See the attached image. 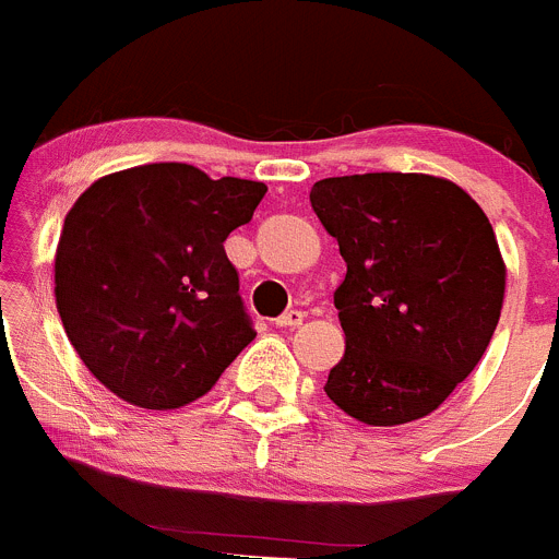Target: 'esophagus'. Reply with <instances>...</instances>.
<instances>
[{"instance_id":"34e87169","label":"esophagus","mask_w":559,"mask_h":559,"mask_svg":"<svg viewBox=\"0 0 559 559\" xmlns=\"http://www.w3.org/2000/svg\"><path fill=\"white\" fill-rule=\"evenodd\" d=\"M305 322V313L302 310H288L276 319V328H299Z\"/></svg>"}]
</instances>
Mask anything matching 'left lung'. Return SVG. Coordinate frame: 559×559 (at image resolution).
<instances>
[{
  "mask_svg": "<svg viewBox=\"0 0 559 559\" xmlns=\"http://www.w3.org/2000/svg\"><path fill=\"white\" fill-rule=\"evenodd\" d=\"M310 206L347 263L335 290L347 349L324 392L367 426L426 417L496 333L507 271L490 221L462 187L423 173L322 179Z\"/></svg>",
  "mask_w": 559,
  "mask_h": 559,
  "instance_id": "left-lung-1",
  "label": "left lung"
}]
</instances>
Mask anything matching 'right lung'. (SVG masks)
Returning <instances> with one entry per match:
<instances>
[{"label": "right lung", "mask_w": 559, "mask_h": 559, "mask_svg": "<svg viewBox=\"0 0 559 559\" xmlns=\"http://www.w3.org/2000/svg\"><path fill=\"white\" fill-rule=\"evenodd\" d=\"M269 187L159 162L111 173L63 221L56 305L88 372L142 408L210 392L254 338L224 251Z\"/></svg>", "instance_id": "right-lung-1"}]
</instances>
